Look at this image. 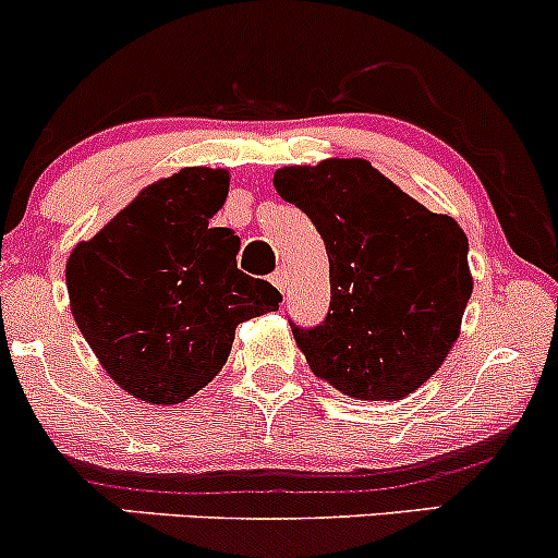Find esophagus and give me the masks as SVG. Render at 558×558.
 Instances as JSON below:
<instances>
[{
	"label": "esophagus",
	"instance_id": "obj_1",
	"mask_svg": "<svg viewBox=\"0 0 558 558\" xmlns=\"http://www.w3.org/2000/svg\"><path fill=\"white\" fill-rule=\"evenodd\" d=\"M271 284L277 287V290H284V284H287V271H284V268H279V271L271 274Z\"/></svg>",
	"mask_w": 558,
	"mask_h": 558
}]
</instances>
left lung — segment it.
<instances>
[{
	"mask_svg": "<svg viewBox=\"0 0 558 558\" xmlns=\"http://www.w3.org/2000/svg\"><path fill=\"white\" fill-rule=\"evenodd\" d=\"M274 185L308 215L330 260L325 319L290 322L306 363L349 398L416 392L457 341L473 292L462 228L363 158L287 166Z\"/></svg>",
	"mask_w": 558,
	"mask_h": 558,
	"instance_id": "left-lung-1",
	"label": "left lung"
}]
</instances>
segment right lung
<instances>
[{
  "label": "right lung",
  "instance_id": "add662e5",
  "mask_svg": "<svg viewBox=\"0 0 558 558\" xmlns=\"http://www.w3.org/2000/svg\"><path fill=\"white\" fill-rule=\"evenodd\" d=\"M228 182L222 169H180L69 255L80 332L109 376L147 403H182L206 387L239 322L281 303L271 281L239 271V236L209 228Z\"/></svg>",
  "mask_w": 558,
  "mask_h": 558
}]
</instances>
